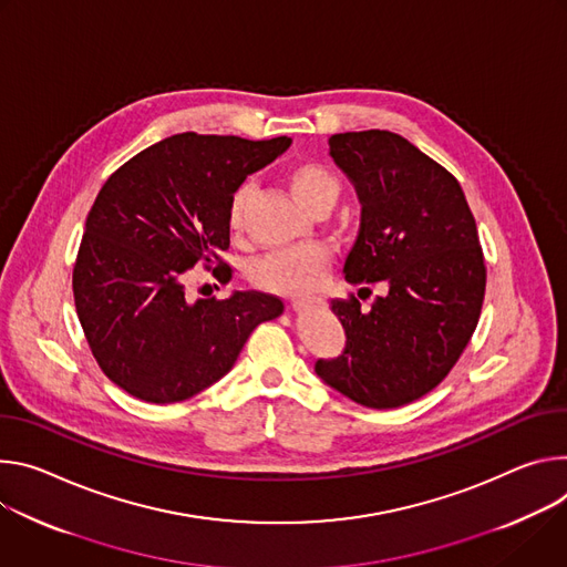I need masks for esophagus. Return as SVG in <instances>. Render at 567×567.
<instances>
[{
	"label": "esophagus",
	"mask_w": 567,
	"mask_h": 567,
	"mask_svg": "<svg viewBox=\"0 0 567 567\" xmlns=\"http://www.w3.org/2000/svg\"><path fill=\"white\" fill-rule=\"evenodd\" d=\"M316 306V301L312 299H295L292 303H290V308L295 310V312H303V310H308V308H312Z\"/></svg>",
	"instance_id": "1"
}]
</instances>
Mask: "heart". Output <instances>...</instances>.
Listing matches in <instances>:
<instances>
[{"instance_id":"1","label":"heart","mask_w":567,"mask_h":567,"mask_svg":"<svg viewBox=\"0 0 567 567\" xmlns=\"http://www.w3.org/2000/svg\"><path fill=\"white\" fill-rule=\"evenodd\" d=\"M286 184L292 198L310 216L331 212L340 200L342 184L327 166L318 162H297L286 173ZM251 196L249 184H240L229 198L227 225L234 234H240L245 223V207ZM329 270V257L320 247H301L288 251H275L251 264L249 279L257 288L275 295H306L316 290Z\"/></svg>"}]
</instances>
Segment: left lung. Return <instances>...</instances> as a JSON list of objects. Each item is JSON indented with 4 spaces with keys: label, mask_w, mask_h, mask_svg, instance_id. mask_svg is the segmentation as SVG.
I'll return each mask as SVG.
<instances>
[{
    "label": "left lung",
    "mask_w": 567,
    "mask_h": 567,
    "mask_svg": "<svg viewBox=\"0 0 567 567\" xmlns=\"http://www.w3.org/2000/svg\"><path fill=\"white\" fill-rule=\"evenodd\" d=\"M329 155L360 203L344 279L385 292L369 310L331 301L347 347L316 371L364 408H401L446 379L477 327L486 268L475 218L460 182L401 135H333Z\"/></svg>",
    "instance_id": "left-lung-1"
}]
</instances>
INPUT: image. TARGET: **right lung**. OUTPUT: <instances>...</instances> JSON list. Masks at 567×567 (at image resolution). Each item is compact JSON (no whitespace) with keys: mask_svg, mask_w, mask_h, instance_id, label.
Here are the masks:
<instances>
[{"mask_svg":"<svg viewBox=\"0 0 567 567\" xmlns=\"http://www.w3.org/2000/svg\"><path fill=\"white\" fill-rule=\"evenodd\" d=\"M290 144L182 133L107 177L85 220L74 299L99 367L123 392L157 405L192 399L234 367L251 331L281 316L284 301L257 290L186 301L184 272L218 261L229 281L218 259L229 198Z\"/></svg>","mask_w":567,"mask_h":567,"instance_id":"obj_1","label":"right lung"}]
</instances>
